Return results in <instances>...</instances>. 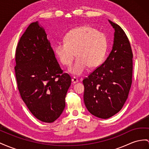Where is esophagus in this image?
<instances>
[{"label": "esophagus", "instance_id": "34e87169", "mask_svg": "<svg viewBox=\"0 0 149 149\" xmlns=\"http://www.w3.org/2000/svg\"><path fill=\"white\" fill-rule=\"evenodd\" d=\"M72 83H73V84H75V83H77V82H79V80H78L77 78L73 77V78L72 79Z\"/></svg>", "mask_w": 149, "mask_h": 149}]
</instances>
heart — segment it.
I'll list each match as a JSON object with an SVG mask.
<instances>
[{
	"instance_id": "1",
	"label": "heart",
	"mask_w": 149,
	"mask_h": 149,
	"mask_svg": "<svg viewBox=\"0 0 149 149\" xmlns=\"http://www.w3.org/2000/svg\"><path fill=\"white\" fill-rule=\"evenodd\" d=\"M65 42L57 43L55 53L60 62L70 66L75 56L77 57L75 63L69 69L72 74L81 75L87 67L98 66L103 60L107 40L103 33L88 26H83L72 29L65 36Z\"/></svg>"
}]
</instances>
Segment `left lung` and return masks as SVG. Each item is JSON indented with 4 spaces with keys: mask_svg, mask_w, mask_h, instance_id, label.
Instances as JSON below:
<instances>
[{
    "mask_svg": "<svg viewBox=\"0 0 149 149\" xmlns=\"http://www.w3.org/2000/svg\"><path fill=\"white\" fill-rule=\"evenodd\" d=\"M108 21L114 29L112 50L105 62L83 80L86 108L93 115L102 119H107L120 111L132 82L130 43L120 26Z\"/></svg>",
    "mask_w": 149,
    "mask_h": 149,
    "instance_id": "left-lung-1",
    "label": "left lung"
}]
</instances>
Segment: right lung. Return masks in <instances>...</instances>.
<instances>
[{"instance_id":"add662e5","label":"right lung","mask_w":149,"mask_h":149,"mask_svg":"<svg viewBox=\"0 0 149 149\" xmlns=\"http://www.w3.org/2000/svg\"><path fill=\"white\" fill-rule=\"evenodd\" d=\"M15 73L22 100L37 119L52 123L65 107L71 77L63 73L47 38L38 21L32 22L19 41Z\"/></svg>"}]
</instances>
